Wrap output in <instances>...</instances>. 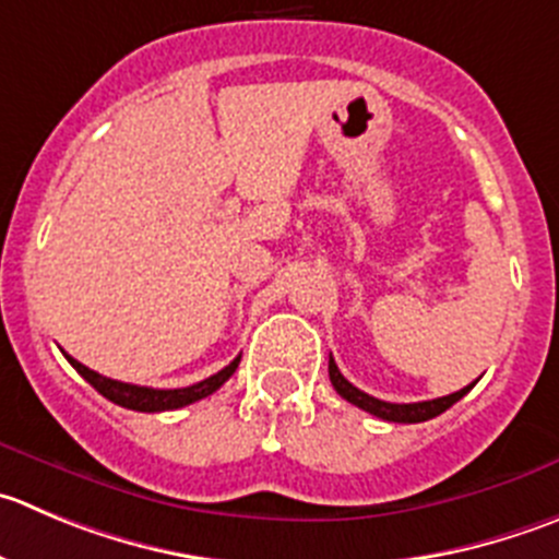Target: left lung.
Masks as SVG:
<instances>
[{
  "instance_id": "obj_1",
  "label": "left lung",
  "mask_w": 559,
  "mask_h": 559,
  "mask_svg": "<svg viewBox=\"0 0 559 559\" xmlns=\"http://www.w3.org/2000/svg\"><path fill=\"white\" fill-rule=\"evenodd\" d=\"M329 379H332V386H334V390H337L340 397H345V401H348V403L359 406V408H362V412L373 414V417L386 419V423H425V419L439 417V414L448 412V408L453 406V403H459L461 397H464L466 392H469L472 386H475V381H472V384L464 386V390L453 392V395L433 397V401L386 403V401H379V397L368 395V392L356 390V386L350 384V381L345 379L343 373H340L332 356H329Z\"/></svg>"
}]
</instances>
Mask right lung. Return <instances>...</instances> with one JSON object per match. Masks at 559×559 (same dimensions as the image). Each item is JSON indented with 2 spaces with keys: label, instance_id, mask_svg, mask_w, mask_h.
Masks as SVG:
<instances>
[{
  "label": "right lung",
  "instance_id": "right-lung-1",
  "mask_svg": "<svg viewBox=\"0 0 559 559\" xmlns=\"http://www.w3.org/2000/svg\"><path fill=\"white\" fill-rule=\"evenodd\" d=\"M68 362L76 368V373L82 376L84 381L95 386L106 401L117 403V406L123 408H134V412H173V408L189 406L194 401H203V397L214 395L233 373H236L238 362H241V356H236L227 368H222L219 373H214L211 379L197 381L191 386H180V390H153V386H136V384H126V381H115L106 379V376L95 373V370L84 368L82 362H76L73 356L66 354Z\"/></svg>",
  "mask_w": 559,
  "mask_h": 559
}]
</instances>
